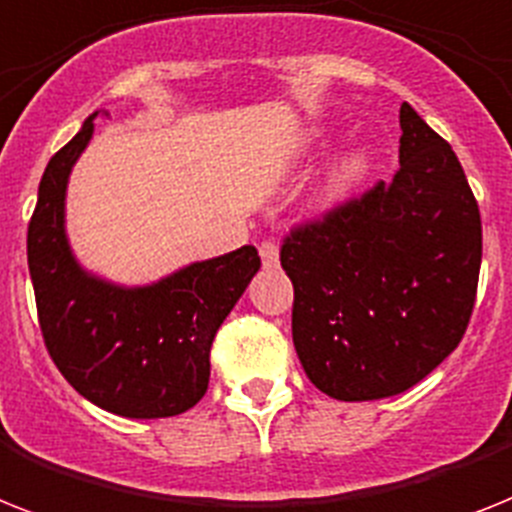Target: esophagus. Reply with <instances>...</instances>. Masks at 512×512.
<instances>
[{
    "mask_svg": "<svg viewBox=\"0 0 512 512\" xmlns=\"http://www.w3.org/2000/svg\"><path fill=\"white\" fill-rule=\"evenodd\" d=\"M260 260H263L265 268H276L278 265V244L270 242V239H265L263 244H260Z\"/></svg>",
    "mask_w": 512,
    "mask_h": 512,
    "instance_id": "1",
    "label": "esophagus"
}]
</instances>
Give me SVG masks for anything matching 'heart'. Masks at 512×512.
I'll return each instance as SVG.
<instances>
[{"mask_svg": "<svg viewBox=\"0 0 512 512\" xmlns=\"http://www.w3.org/2000/svg\"><path fill=\"white\" fill-rule=\"evenodd\" d=\"M368 165H371V157L365 149H355L350 155H344L342 160L336 162V168L331 170V176L326 181V189H323V197L328 202L344 197L352 186H357L363 181V176L368 173Z\"/></svg>", "mask_w": 512, "mask_h": 512, "instance_id": "b5f03b06", "label": "heart"}]
</instances>
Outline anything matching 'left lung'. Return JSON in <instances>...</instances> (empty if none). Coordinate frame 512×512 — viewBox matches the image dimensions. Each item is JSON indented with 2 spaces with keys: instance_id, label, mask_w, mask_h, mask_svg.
<instances>
[{
  "instance_id": "1",
  "label": "left lung",
  "mask_w": 512,
  "mask_h": 512,
  "mask_svg": "<svg viewBox=\"0 0 512 512\" xmlns=\"http://www.w3.org/2000/svg\"><path fill=\"white\" fill-rule=\"evenodd\" d=\"M400 168L284 236L292 339L307 378L344 402L384 400L463 339L481 268V215L458 155L402 102Z\"/></svg>"
}]
</instances>
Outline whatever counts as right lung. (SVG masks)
I'll use <instances>...</instances> for the list:
<instances>
[{"mask_svg": "<svg viewBox=\"0 0 512 512\" xmlns=\"http://www.w3.org/2000/svg\"><path fill=\"white\" fill-rule=\"evenodd\" d=\"M94 118L97 112L49 160L28 223L41 336L65 381L107 413H186L205 397L213 339L260 268V257L244 244L141 289L83 273L65 239V186L94 134Z\"/></svg>", "mask_w": 512, "mask_h": 512, "instance_id": "add662e5", "label": "right lung"}]
</instances>
